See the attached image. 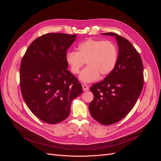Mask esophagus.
Instances as JSON below:
<instances>
[{"label":"esophagus","mask_w":161,"mask_h":161,"mask_svg":"<svg viewBox=\"0 0 161 161\" xmlns=\"http://www.w3.org/2000/svg\"><path fill=\"white\" fill-rule=\"evenodd\" d=\"M82 88H83V90L84 91H87V90H89V87L88 86V85H86V84H85V83H83V84H82Z\"/></svg>","instance_id":"esophagus-1"}]
</instances>
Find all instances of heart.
<instances>
[{"mask_svg": "<svg viewBox=\"0 0 161 161\" xmlns=\"http://www.w3.org/2000/svg\"><path fill=\"white\" fill-rule=\"evenodd\" d=\"M77 52L66 54L65 60L73 75H78L85 62L88 66L81 71L80 78L86 83L105 78L115 67L118 60L117 46L112 41L88 39L78 44Z\"/></svg>", "mask_w": 161, "mask_h": 161, "instance_id": "heart-1", "label": "heart"}]
</instances>
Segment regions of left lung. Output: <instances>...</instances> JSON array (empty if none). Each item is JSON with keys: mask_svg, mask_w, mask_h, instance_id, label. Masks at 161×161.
I'll list each match as a JSON object with an SVG mask.
<instances>
[{"mask_svg": "<svg viewBox=\"0 0 161 161\" xmlns=\"http://www.w3.org/2000/svg\"><path fill=\"white\" fill-rule=\"evenodd\" d=\"M103 35L115 37L118 60L108 76L90 87L94 99L88 108L97 122L108 125L122 120L133 108L143 86V65L139 53L127 39L113 32Z\"/></svg>", "mask_w": 161, "mask_h": 161, "instance_id": "1", "label": "left lung"}]
</instances>
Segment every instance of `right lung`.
I'll return each instance as SVG.
<instances>
[{
  "label": "right lung",
  "mask_w": 161,
  "mask_h": 161,
  "mask_svg": "<svg viewBox=\"0 0 161 161\" xmlns=\"http://www.w3.org/2000/svg\"><path fill=\"white\" fill-rule=\"evenodd\" d=\"M76 36L48 33L36 39L23 57L19 80L22 97L42 121L55 124L69 115L81 84L67 70L65 57Z\"/></svg>",
  "instance_id": "right-lung-1"
}]
</instances>
